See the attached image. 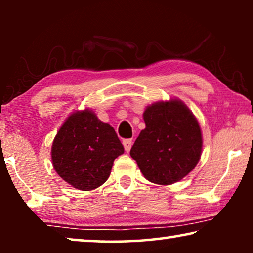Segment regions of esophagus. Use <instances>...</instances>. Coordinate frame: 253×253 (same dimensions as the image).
<instances>
[{
  "mask_svg": "<svg viewBox=\"0 0 253 253\" xmlns=\"http://www.w3.org/2000/svg\"><path fill=\"white\" fill-rule=\"evenodd\" d=\"M132 139H124L123 140V146L126 152H129L131 150V146H132Z\"/></svg>",
  "mask_w": 253,
  "mask_h": 253,
  "instance_id": "obj_1",
  "label": "esophagus"
}]
</instances>
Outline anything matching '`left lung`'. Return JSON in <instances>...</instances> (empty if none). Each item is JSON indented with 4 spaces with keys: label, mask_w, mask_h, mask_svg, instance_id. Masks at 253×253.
<instances>
[{
    "label": "left lung",
    "mask_w": 253,
    "mask_h": 253,
    "mask_svg": "<svg viewBox=\"0 0 253 253\" xmlns=\"http://www.w3.org/2000/svg\"><path fill=\"white\" fill-rule=\"evenodd\" d=\"M146 127L131 147L144 177L170 185L185 177L198 164L203 137L195 115L181 100L160 101L143 114Z\"/></svg>",
    "instance_id": "1"
}]
</instances>
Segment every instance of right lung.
<instances>
[{
  "mask_svg": "<svg viewBox=\"0 0 253 253\" xmlns=\"http://www.w3.org/2000/svg\"><path fill=\"white\" fill-rule=\"evenodd\" d=\"M123 153L114 127L85 109L71 114L62 124L51 146V161L65 182L89 191L108 179L114 160Z\"/></svg>",
  "mask_w": 253,
  "mask_h": 253,
  "instance_id": "right-lung-1",
  "label": "right lung"
}]
</instances>
